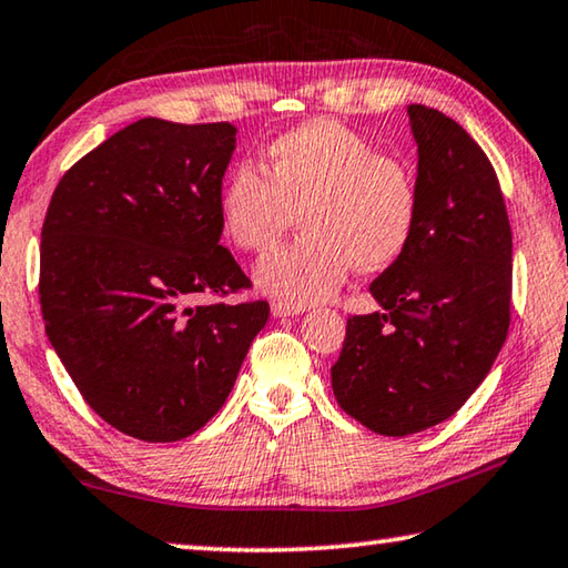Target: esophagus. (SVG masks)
I'll list each match as a JSON object with an SVG mask.
<instances>
[{"mask_svg": "<svg viewBox=\"0 0 568 568\" xmlns=\"http://www.w3.org/2000/svg\"><path fill=\"white\" fill-rule=\"evenodd\" d=\"M270 311H273L275 318H285V316H298L305 308L303 305H291V303H283V301H275L270 305Z\"/></svg>", "mask_w": 568, "mask_h": 568, "instance_id": "obj_1", "label": "esophagus"}]
</instances>
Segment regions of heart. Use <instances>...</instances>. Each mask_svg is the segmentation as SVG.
<instances>
[{
    "label": "heart",
    "instance_id": "heart-1",
    "mask_svg": "<svg viewBox=\"0 0 568 568\" xmlns=\"http://www.w3.org/2000/svg\"><path fill=\"white\" fill-rule=\"evenodd\" d=\"M298 217L303 237L260 260V291L291 305L326 301L351 270L384 273L409 250L419 186L402 159L379 154L348 125L316 119L270 141L265 174L232 169L220 192V222L242 252H267Z\"/></svg>",
    "mask_w": 568,
    "mask_h": 568
}]
</instances>
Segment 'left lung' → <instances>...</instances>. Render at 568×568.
<instances>
[{
  "mask_svg": "<svg viewBox=\"0 0 568 568\" xmlns=\"http://www.w3.org/2000/svg\"><path fill=\"white\" fill-rule=\"evenodd\" d=\"M419 220L372 283L382 311L351 316L331 386L376 435L429 429L470 399L506 344L513 237L495 169L460 123L409 105Z\"/></svg>",
  "mask_w": 568,
  "mask_h": 568,
  "instance_id": "1",
  "label": "left lung"
}]
</instances>
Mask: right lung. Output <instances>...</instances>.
Listing matches in <instances>:
<instances>
[{"mask_svg":"<svg viewBox=\"0 0 568 568\" xmlns=\"http://www.w3.org/2000/svg\"><path fill=\"white\" fill-rule=\"evenodd\" d=\"M232 123L125 125L65 171L42 222L44 331L98 417L143 443L202 429L235 386L267 301L220 245Z\"/></svg>","mask_w":568,"mask_h":568,"instance_id":"add662e5","label":"right lung"}]
</instances>
